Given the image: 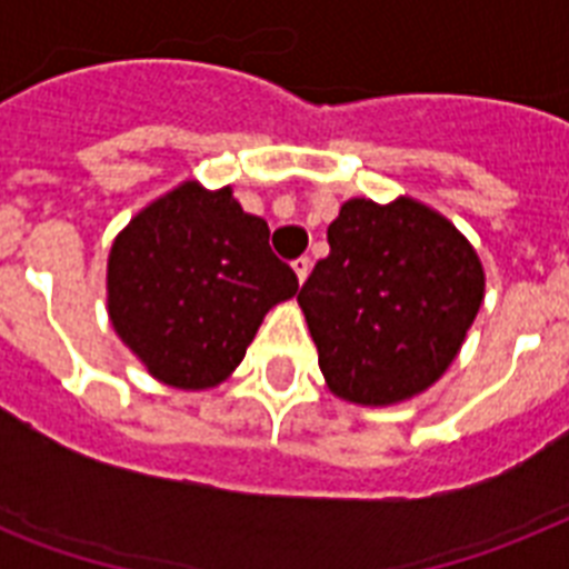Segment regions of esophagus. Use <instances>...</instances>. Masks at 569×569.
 Wrapping results in <instances>:
<instances>
[{"instance_id": "obj_1", "label": "esophagus", "mask_w": 569, "mask_h": 569, "mask_svg": "<svg viewBox=\"0 0 569 569\" xmlns=\"http://www.w3.org/2000/svg\"><path fill=\"white\" fill-rule=\"evenodd\" d=\"M292 268H295V274H298V283H307V277H310V259L307 257H301V259H295L292 262Z\"/></svg>"}]
</instances>
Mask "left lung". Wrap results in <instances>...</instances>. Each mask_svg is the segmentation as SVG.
Masks as SVG:
<instances>
[{
  "label": "left lung",
  "mask_w": 569,
  "mask_h": 569,
  "mask_svg": "<svg viewBox=\"0 0 569 569\" xmlns=\"http://www.w3.org/2000/svg\"><path fill=\"white\" fill-rule=\"evenodd\" d=\"M330 257L298 303L337 398L392 407L446 375L485 301V266L442 212L398 194L351 197L328 227Z\"/></svg>",
  "instance_id": "1"
}]
</instances>
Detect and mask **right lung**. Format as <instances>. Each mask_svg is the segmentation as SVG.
<instances>
[{
  "mask_svg": "<svg viewBox=\"0 0 569 569\" xmlns=\"http://www.w3.org/2000/svg\"><path fill=\"white\" fill-rule=\"evenodd\" d=\"M298 292L268 248V223L232 186L182 180L138 209L106 262V310L159 383L212 389L236 372L266 312Z\"/></svg>",
  "mask_w": 569,
  "mask_h": 569,
  "instance_id": "add662e5",
  "label": "right lung"
}]
</instances>
